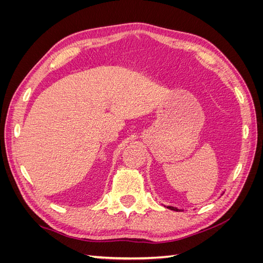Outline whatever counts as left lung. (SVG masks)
Wrapping results in <instances>:
<instances>
[{"label":"left lung","instance_id":"left-lung-1","mask_svg":"<svg viewBox=\"0 0 263 263\" xmlns=\"http://www.w3.org/2000/svg\"><path fill=\"white\" fill-rule=\"evenodd\" d=\"M222 193H224V192H222ZM164 208H166V209H169V210H172V211H176V212L182 211V210H180V209H177V208H173V206H170V205H166V206H164Z\"/></svg>","mask_w":263,"mask_h":263}]
</instances>
